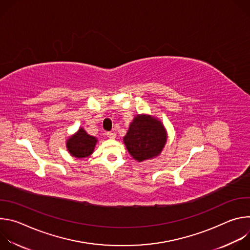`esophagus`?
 Listing matches in <instances>:
<instances>
[{"mask_svg":"<svg viewBox=\"0 0 250 250\" xmlns=\"http://www.w3.org/2000/svg\"><path fill=\"white\" fill-rule=\"evenodd\" d=\"M106 136H108L109 138H112V139H114V138H116V133L115 132H112V131H110V132H106Z\"/></svg>","mask_w":250,"mask_h":250,"instance_id":"obj_1","label":"esophagus"}]
</instances>
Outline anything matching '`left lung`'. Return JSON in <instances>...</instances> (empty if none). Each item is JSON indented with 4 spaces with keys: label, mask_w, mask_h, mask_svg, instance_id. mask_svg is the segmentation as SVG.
Wrapping results in <instances>:
<instances>
[{
    "label": "left lung",
    "mask_w": 250,
    "mask_h": 250,
    "mask_svg": "<svg viewBox=\"0 0 250 250\" xmlns=\"http://www.w3.org/2000/svg\"><path fill=\"white\" fill-rule=\"evenodd\" d=\"M167 133L163 124L148 115H137L129 125L124 142L138 162L158 156L165 146Z\"/></svg>",
    "instance_id": "8db88e82"
}]
</instances>
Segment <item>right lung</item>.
Masks as SVG:
<instances>
[{
	"label": "right lung",
	"mask_w": 250,
	"mask_h": 250,
	"mask_svg": "<svg viewBox=\"0 0 250 250\" xmlns=\"http://www.w3.org/2000/svg\"><path fill=\"white\" fill-rule=\"evenodd\" d=\"M97 138L88 134L83 127L71 135L66 141V147L69 153L76 158H85L90 156L97 144Z\"/></svg>",
	"instance_id": "obj_1"
}]
</instances>
